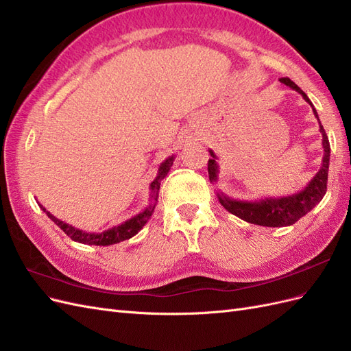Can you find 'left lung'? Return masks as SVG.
<instances>
[{
    "mask_svg": "<svg viewBox=\"0 0 351 351\" xmlns=\"http://www.w3.org/2000/svg\"><path fill=\"white\" fill-rule=\"evenodd\" d=\"M281 83L285 86L291 88L293 90L299 92L303 99L311 105L313 114L319 121V117H317L316 110L311 99L307 98V95L297 86V84L289 79V77H281ZM319 132L322 134V147H324V158H322V165L319 171L315 174V177L311 180L307 186L290 196H282V197H262L259 200H237L232 199L222 192H217L219 204L224 206L232 215L241 218L243 221L250 222V224L263 226V227H287L293 226L294 222L299 221L302 217H304L307 212H311L326 193V182H328V168H329V156H331V147H329L328 136L325 133L324 125L319 121ZM210 159L208 161V174L210 183H215L218 180L219 167L217 162V155L215 152L209 149Z\"/></svg>",
    "mask_w": 351,
    "mask_h": 351,
    "instance_id": "left-lung-1",
    "label": "left lung"
}]
</instances>
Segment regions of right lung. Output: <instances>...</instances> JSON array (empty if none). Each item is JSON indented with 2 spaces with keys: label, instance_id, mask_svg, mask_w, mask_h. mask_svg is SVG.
Masks as SVG:
<instances>
[{
  "label": "right lung",
  "instance_id": "add662e5",
  "mask_svg": "<svg viewBox=\"0 0 351 351\" xmlns=\"http://www.w3.org/2000/svg\"><path fill=\"white\" fill-rule=\"evenodd\" d=\"M174 159H176L174 155L168 156L165 161L161 165H159L158 174H156L154 182L149 184V190H151L149 205H147L142 212H139V214H136L134 217H132L130 219L123 221L121 224L114 226V227L105 230V231L90 232V231H84V230L76 228V227H73V226L67 224V222L61 221L57 217L52 215L51 212H48L44 206L39 204V202H38V205L48 215V218L52 222H54V224H57L62 231H64L66 234L73 241H77V243H82V244H90V246H92V244H95V246H111V244H115V243H120V241L132 239L133 236H136L137 232H139L145 227L146 222L149 221V218L152 217L154 210H155L156 202H158L159 186H161V182L165 178V176L168 174L169 168L173 167Z\"/></svg>",
  "mask_w": 351,
  "mask_h": 351
}]
</instances>
